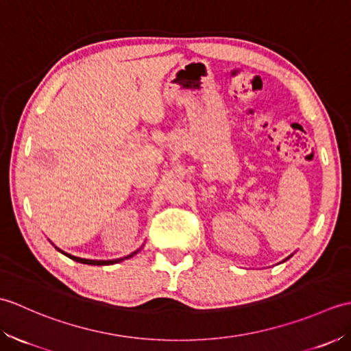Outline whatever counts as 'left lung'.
Masks as SVG:
<instances>
[{
  "label": "left lung",
  "instance_id": "obj_1",
  "mask_svg": "<svg viewBox=\"0 0 351 351\" xmlns=\"http://www.w3.org/2000/svg\"><path fill=\"white\" fill-rule=\"evenodd\" d=\"M291 256H293V255H289V256H288V258H287V259H289V258H291ZM287 259H283V263H285V261H287Z\"/></svg>",
  "mask_w": 351,
  "mask_h": 351
}]
</instances>
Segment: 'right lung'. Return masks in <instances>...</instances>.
<instances>
[{
  "label": "right lung",
  "mask_w": 351,
  "mask_h": 351,
  "mask_svg": "<svg viewBox=\"0 0 351 351\" xmlns=\"http://www.w3.org/2000/svg\"><path fill=\"white\" fill-rule=\"evenodd\" d=\"M58 252L60 253H63L64 256H68V258H71V259H73V261H77V263H80V264H87V265H111V264H117V263H122V261H125V259H130V258H132L134 255H137V253L143 249V245H141L140 249H137L136 252H132V253H130L128 256H123V258H117V259H108V261H98V259H86V258H78V256H73V255H71V253H66V252H63L62 249H58V247H56Z\"/></svg>",
  "instance_id": "1"
}]
</instances>
